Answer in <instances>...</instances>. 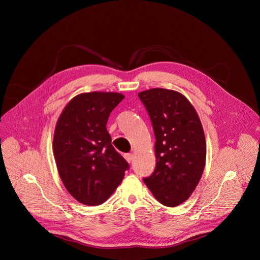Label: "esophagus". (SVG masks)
Masks as SVG:
<instances>
[{
  "label": "esophagus",
  "mask_w": 260,
  "mask_h": 260,
  "mask_svg": "<svg viewBox=\"0 0 260 260\" xmlns=\"http://www.w3.org/2000/svg\"><path fill=\"white\" fill-rule=\"evenodd\" d=\"M124 158L126 159L127 162H132V160L134 159V155L131 153H126V154H124Z\"/></svg>",
  "instance_id": "obj_1"
}]
</instances>
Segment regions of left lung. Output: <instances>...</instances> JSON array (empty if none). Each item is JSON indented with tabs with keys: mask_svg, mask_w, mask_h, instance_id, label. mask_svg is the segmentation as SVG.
Instances as JSON below:
<instances>
[{
	"mask_svg": "<svg viewBox=\"0 0 260 260\" xmlns=\"http://www.w3.org/2000/svg\"><path fill=\"white\" fill-rule=\"evenodd\" d=\"M155 136L156 167L143 181L164 206L186 201L201 180L206 165V140L196 109L182 93L152 88L139 92Z\"/></svg>",
	"mask_w": 260,
	"mask_h": 260,
	"instance_id": "left-lung-1",
	"label": "left lung"
}]
</instances>
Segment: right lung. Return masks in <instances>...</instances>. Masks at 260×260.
I'll use <instances>...</instances> for the list:
<instances>
[{"label":"right lung","instance_id":"1","mask_svg":"<svg viewBox=\"0 0 260 260\" xmlns=\"http://www.w3.org/2000/svg\"><path fill=\"white\" fill-rule=\"evenodd\" d=\"M123 99L117 92L78 94L56 122L53 154L57 171L69 193L83 205L105 203L129 169L106 128L110 113Z\"/></svg>","mask_w":260,"mask_h":260}]
</instances>
